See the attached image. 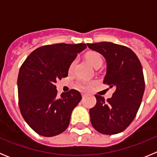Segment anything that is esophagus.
<instances>
[{
	"label": "esophagus",
	"instance_id": "obj_1",
	"mask_svg": "<svg viewBox=\"0 0 157 157\" xmlns=\"http://www.w3.org/2000/svg\"><path fill=\"white\" fill-rule=\"evenodd\" d=\"M81 94H82V97H85V96H86L87 94H88L86 92H85V91H82Z\"/></svg>",
	"mask_w": 157,
	"mask_h": 157
}]
</instances>
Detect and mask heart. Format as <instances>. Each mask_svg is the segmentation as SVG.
<instances>
[{
    "label": "heart",
    "mask_w": 157,
    "mask_h": 157,
    "mask_svg": "<svg viewBox=\"0 0 157 157\" xmlns=\"http://www.w3.org/2000/svg\"><path fill=\"white\" fill-rule=\"evenodd\" d=\"M86 61L88 62L90 64L92 67H96L98 64H102V58H101V55H100L98 52H89L86 54ZM75 65V61L72 62L71 63L70 67H69V71H71L73 67ZM79 87L82 89H90L91 88V86H93L92 82H89V81H83L80 82L79 84H78Z\"/></svg>",
    "instance_id": "1"
}]
</instances>
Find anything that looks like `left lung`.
Returning <instances> with one entry per match:
<instances>
[{
    "label": "left lung",
    "mask_w": 157,
    "mask_h": 157,
    "mask_svg": "<svg viewBox=\"0 0 157 157\" xmlns=\"http://www.w3.org/2000/svg\"><path fill=\"white\" fill-rule=\"evenodd\" d=\"M87 45L106 60L104 84L116 87L107 101L96 94L97 104L90 109L91 123L101 134H119L132 123L141 105L145 91L141 62L130 48L123 45L105 41Z\"/></svg>",
    "instance_id": "obj_1"
}]
</instances>
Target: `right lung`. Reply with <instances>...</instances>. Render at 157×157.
<instances>
[{
    "label": "right lung",
    "instance_id": "1",
    "mask_svg": "<svg viewBox=\"0 0 157 157\" xmlns=\"http://www.w3.org/2000/svg\"><path fill=\"white\" fill-rule=\"evenodd\" d=\"M84 43L54 44L36 48L27 56L18 75L19 106L27 124L38 134L52 137L63 132L73 109L82 99L75 90L57 97L56 82L68 75L69 67Z\"/></svg>",
    "mask_w": 157,
    "mask_h": 157
}]
</instances>
